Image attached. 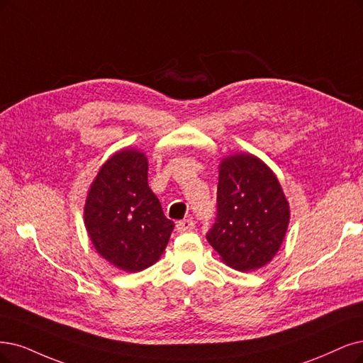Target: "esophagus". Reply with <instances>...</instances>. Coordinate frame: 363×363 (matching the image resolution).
Wrapping results in <instances>:
<instances>
[{"label":"esophagus","mask_w":363,"mask_h":363,"mask_svg":"<svg viewBox=\"0 0 363 363\" xmlns=\"http://www.w3.org/2000/svg\"><path fill=\"white\" fill-rule=\"evenodd\" d=\"M196 227L194 221L191 218H186V220H182V221H178L177 223V230L179 233H185V232H191Z\"/></svg>","instance_id":"obj_1"}]
</instances>
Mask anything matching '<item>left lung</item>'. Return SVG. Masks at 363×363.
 <instances>
[{
    "mask_svg": "<svg viewBox=\"0 0 363 363\" xmlns=\"http://www.w3.org/2000/svg\"><path fill=\"white\" fill-rule=\"evenodd\" d=\"M290 220L283 189L262 160L235 154L220 164L217 217L206 233L221 260L236 271H256L283 244Z\"/></svg>",
    "mask_w": 363,
    "mask_h": 363,
    "instance_id": "1",
    "label": "left lung"
}]
</instances>
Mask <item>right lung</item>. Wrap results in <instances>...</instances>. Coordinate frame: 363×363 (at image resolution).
Listing matches in <instances>:
<instances>
[{"mask_svg": "<svg viewBox=\"0 0 363 363\" xmlns=\"http://www.w3.org/2000/svg\"><path fill=\"white\" fill-rule=\"evenodd\" d=\"M84 218L97 252L125 272L154 264L174 227L147 185V158L136 150L119 151L101 166Z\"/></svg>", "mask_w": 363, "mask_h": 363, "instance_id": "add662e5", "label": "right lung"}]
</instances>
